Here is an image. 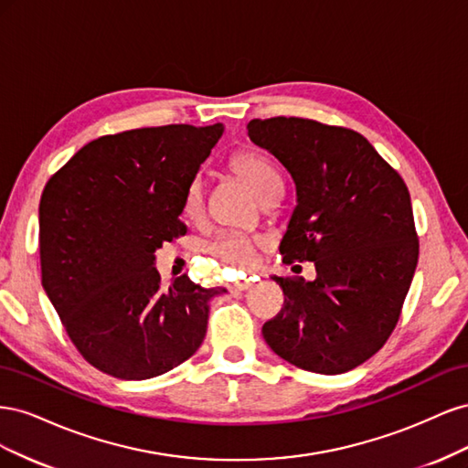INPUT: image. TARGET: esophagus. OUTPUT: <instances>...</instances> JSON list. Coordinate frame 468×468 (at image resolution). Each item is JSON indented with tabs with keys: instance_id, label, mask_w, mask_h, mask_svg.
Masks as SVG:
<instances>
[{
	"instance_id": "1",
	"label": "esophagus",
	"mask_w": 468,
	"mask_h": 468,
	"mask_svg": "<svg viewBox=\"0 0 468 468\" xmlns=\"http://www.w3.org/2000/svg\"><path fill=\"white\" fill-rule=\"evenodd\" d=\"M253 285L251 281H239V282H232V285H229V291L232 292V294H236V292H242V291H248L250 287Z\"/></svg>"
}]
</instances>
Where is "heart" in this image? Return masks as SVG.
Returning a JSON list of instances; mask_svg holds the SVG:
<instances>
[{
	"mask_svg": "<svg viewBox=\"0 0 468 468\" xmlns=\"http://www.w3.org/2000/svg\"><path fill=\"white\" fill-rule=\"evenodd\" d=\"M230 169L261 201L281 195V174L275 164L258 150H244L232 155ZM205 212V189L201 179H193L183 197V217L199 220ZM258 251V242L244 234H222L208 246V253L222 265L246 269Z\"/></svg>",
	"mask_w": 468,
	"mask_h": 468,
	"instance_id": "obj_1",
	"label": "heart"
}]
</instances>
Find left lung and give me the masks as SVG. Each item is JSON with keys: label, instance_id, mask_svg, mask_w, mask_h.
Returning a JSON list of instances; mask_svg holds the SVG:
<instances>
[{"label": "left lung", "instance_id": "8db88e82", "mask_svg": "<svg viewBox=\"0 0 468 468\" xmlns=\"http://www.w3.org/2000/svg\"><path fill=\"white\" fill-rule=\"evenodd\" d=\"M248 134L296 187L282 261L316 267L308 282L273 277L285 303L263 324L265 342L304 371L356 369L392 334L418 265L406 183L369 140L344 126L273 117L250 121Z\"/></svg>", "mask_w": 468, "mask_h": 468}]
</instances>
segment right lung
Listing matches in <instances>:
<instances>
[{"instance_id": "1", "label": "right lung", "mask_w": 468, "mask_h": 468, "mask_svg": "<svg viewBox=\"0 0 468 468\" xmlns=\"http://www.w3.org/2000/svg\"><path fill=\"white\" fill-rule=\"evenodd\" d=\"M222 131L220 122L165 124L101 136L42 191V287L95 369L144 380L201 347L208 303L224 289L187 275L164 287L154 251L186 234L183 197Z\"/></svg>"}]
</instances>
